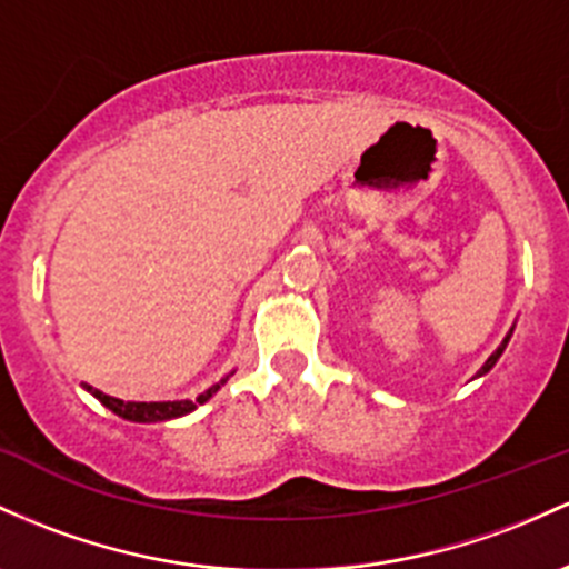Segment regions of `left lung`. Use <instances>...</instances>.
<instances>
[{
  "label": "left lung",
  "instance_id": "8db88e82",
  "mask_svg": "<svg viewBox=\"0 0 569 569\" xmlns=\"http://www.w3.org/2000/svg\"><path fill=\"white\" fill-rule=\"evenodd\" d=\"M508 340H510V335H508V337H505V342H502V346H499V348H497V351L489 356V361H486V365H483V370H480V372H478V376H483V372H489V370H491V367H495V365H497V359H499V356H502V351H505V346H508Z\"/></svg>",
  "mask_w": 569,
  "mask_h": 569
}]
</instances>
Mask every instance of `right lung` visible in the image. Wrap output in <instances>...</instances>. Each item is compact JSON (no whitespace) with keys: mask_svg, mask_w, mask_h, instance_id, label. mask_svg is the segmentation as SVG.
<instances>
[{"mask_svg":"<svg viewBox=\"0 0 569 569\" xmlns=\"http://www.w3.org/2000/svg\"><path fill=\"white\" fill-rule=\"evenodd\" d=\"M86 389H89L91 395L104 405V408H110L112 413L129 418V421H167V418L191 413L197 405L208 402V399L218 391V386H210V389L204 391V395H199L197 399H174V402H123V399L102 395V391L93 389V386H86Z\"/></svg>","mask_w":569,"mask_h":569,"instance_id":"add662e5","label":"right lung"}]
</instances>
